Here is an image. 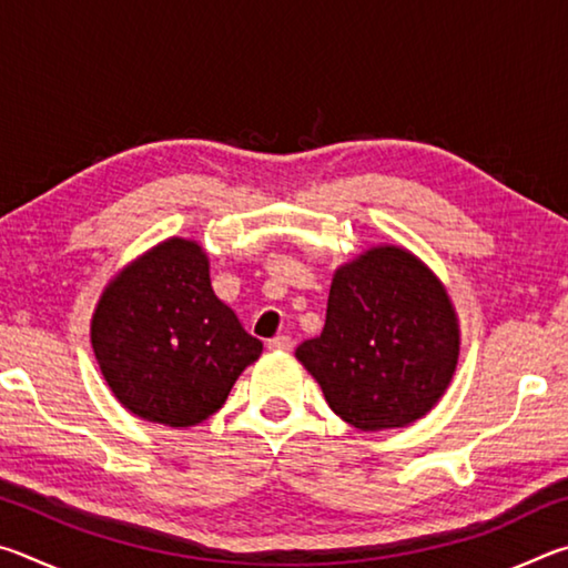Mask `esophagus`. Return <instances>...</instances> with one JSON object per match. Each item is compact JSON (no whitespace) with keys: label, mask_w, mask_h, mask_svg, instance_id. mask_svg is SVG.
I'll return each mask as SVG.
<instances>
[{"label":"esophagus","mask_w":568,"mask_h":568,"mask_svg":"<svg viewBox=\"0 0 568 568\" xmlns=\"http://www.w3.org/2000/svg\"><path fill=\"white\" fill-rule=\"evenodd\" d=\"M267 348H271V351H291L293 348L291 335H275V338L267 341Z\"/></svg>","instance_id":"1"}]
</instances>
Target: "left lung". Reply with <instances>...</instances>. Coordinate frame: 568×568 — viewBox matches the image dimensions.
Instances as JSON below:
<instances>
[{
  "label": "left lung",
  "instance_id": "obj_1",
  "mask_svg": "<svg viewBox=\"0 0 568 568\" xmlns=\"http://www.w3.org/2000/svg\"><path fill=\"white\" fill-rule=\"evenodd\" d=\"M458 348L444 283L408 250L378 245L335 271L323 333L297 345L295 358L335 416L358 430H386L436 406Z\"/></svg>",
  "mask_w": 568,
  "mask_h": 568
}]
</instances>
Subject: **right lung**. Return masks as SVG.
Returning a JSON list of instances; mask_svg holds the SVG:
<instances>
[{"label": "right lung", "instance_id": "1", "mask_svg": "<svg viewBox=\"0 0 568 568\" xmlns=\"http://www.w3.org/2000/svg\"><path fill=\"white\" fill-rule=\"evenodd\" d=\"M92 348L124 408L190 428L223 408L263 343L213 293L205 250L170 237L104 287L92 315Z\"/></svg>", "mask_w": 568, "mask_h": 568}]
</instances>
